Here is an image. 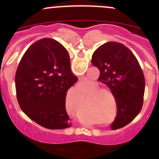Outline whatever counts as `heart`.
<instances>
[{
  "label": "heart",
  "instance_id": "obj_1",
  "mask_svg": "<svg viewBox=\"0 0 159 159\" xmlns=\"http://www.w3.org/2000/svg\"><path fill=\"white\" fill-rule=\"evenodd\" d=\"M87 84V81H86V82L85 83H82V84H81V87H84V85H85V84ZM81 92H82V93H84V91H81ZM94 93H95V92H94Z\"/></svg>",
  "mask_w": 159,
  "mask_h": 159
}]
</instances>
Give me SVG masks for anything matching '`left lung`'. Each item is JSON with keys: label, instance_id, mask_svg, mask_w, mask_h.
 I'll return each mask as SVG.
<instances>
[{"label": "left lung", "instance_id": "1", "mask_svg": "<svg viewBox=\"0 0 159 159\" xmlns=\"http://www.w3.org/2000/svg\"><path fill=\"white\" fill-rule=\"evenodd\" d=\"M91 63L100 70L98 81L109 88L116 101L118 113L111 129L127 125L143 105L145 81L137 58L124 44L111 41L94 51Z\"/></svg>", "mask_w": 159, "mask_h": 159}]
</instances>
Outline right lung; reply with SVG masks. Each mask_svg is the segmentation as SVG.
I'll use <instances>...</instances> for the list:
<instances>
[{
	"label": "right lung",
	"instance_id": "1",
	"mask_svg": "<svg viewBox=\"0 0 159 159\" xmlns=\"http://www.w3.org/2000/svg\"><path fill=\"white\" fill-rule=\"evenodd\" d=\"M78 81L62 44L51 38L34 43L22 57L15 75L17 98L22 111L48 129L70 126L65 100Z\"/></svg>",
	"mask_w": 159,
	"mask_h": 159
}]
</instances>
